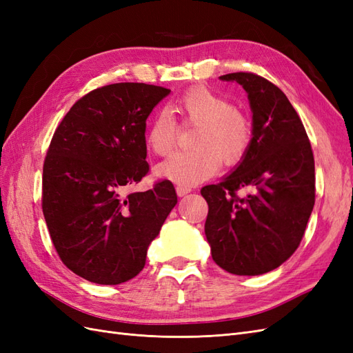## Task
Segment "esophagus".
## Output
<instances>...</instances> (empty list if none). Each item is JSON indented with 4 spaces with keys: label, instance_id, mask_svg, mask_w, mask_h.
Listing matches in <instances>:
<instances>
[{
    "label": "esophagus",
    "instance_id": "esophagus-1",
    "mask_svg": "<svg viewBox=\"0 0 353 353\" xmlns=\"http://www.w3.org/2000/svg\"><path fill=\"white\" fill-rule=\"evenodd\" d=\"M191 191V188H188V187H183V185H178L176 187V194L179 196V197H184V196H187L188 193Z\"/></svg>",
    "mask_w": 353,
    "mask_h": 353
}]
</instances>
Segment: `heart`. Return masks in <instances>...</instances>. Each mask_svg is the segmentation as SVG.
Instances as JSON below:
<instances>
[{
	"label": "heart",
	"instance_id": "obj_1",
	"mask_svg": "<svg viewBox=\"0 0 353 353\" xmlns=\"http://www.w3.org/2000/svg\"><path fill=\"white\" fill-rule=\"evenodd\" d=\"M185 123H200L194 150L176 152L159 163L156 172L170 183L191 187L218 172L221 157L231 165L243 157L250 144V123L240 110L206 87H194L179 95L174 104ZM178 123L169 110L154 113L147 128L145 141L150 150L165 156L172 150Z\"/></svg>",
	"mask_w": 353,
	"mask_h": 353
}]
</instances>
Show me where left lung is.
Here are the masks:
<instances>
[{
  "mask_svg": "<svg viewBox=\"0 0 353 353\" xmlns=\"http://www.w3.org/2000/svg\"><path fill=\"white\" fill-rule=\"evenodd\" d=\"M248 92L252 140L219 184L201 188L212 259L236 275L279 268L297 249L315 203V163L301 117L285 94L254 73H228ZM250 190L245 199L236 191Z\"/></svg>",
  "mask_w": 353,
  "mask_h": 353,
  "instance_id": "8db88e82",
  "label": "left lung"
}]
</instances>
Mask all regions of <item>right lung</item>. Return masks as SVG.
<instances>
[{
	"label": "right lung",
	"mask_w": 353,
	"mask_h": 353,
	"mask_svg": "<svg viewBox=\"0 0 353 353\" xmlns=\"http://www.w3.org/2000/svg\"><path fill=\"white\" fill-rule=\"evenodd\" d=\"M170 90L121 82L83 95L56 130L42 170V212L68 268L116 285L145 265L176 205L169 181L126 193L148 172L145 121Z\"/></svg>",
	"instance_id": "add662e5"
}]
</instances>
